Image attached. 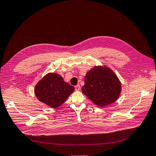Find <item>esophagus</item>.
<instances>
[{
  "mask_svg": "<svg viewBox=\"0 0 156 156\" xmlns=\"http://www.w3.org/2000/svg\"><path fill=\"white\" fill-rule=\"evenodd\" d=\"M75 90L76 91L80 90V85H77L76 86H75Z\"/></svg>",
  "mask_w": 156,
  "mask_h": 156,
  "instance_id": "34e87169",
  "label": "esophagus"
}]
</instances>
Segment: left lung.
I'll list each match as a JSON object with an SVG mask.
<instances>
[{
	"label": "left lung",
	"instance_id": "8db88e82",
	"mask_svg": "<svg viewBox=\"0 0 156 156\" xmlns=\"http://www.w3.org/2000/svg\"><path fill=\"white\" fill-rule=\"evenodd\" d=\"M82 91L95 105L103 107L119 98L122 83L109 67L95 66L86 73Z\"/></svg>",
	"mask_w": 156,
	"mask_h": 156
}]
</instances>
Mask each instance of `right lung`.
Instances as JSON below:
<instances>
[{
    "instance_id": "add662e5",
    "label": "right lung",
    "mask_w": 156,
    "mask_h": 156,
    "mask_svg": "<svg viewBox=\"0 0 156 156\" xmlns=\"http://www.w3.org/2000/svg\"><path fill=\"white\" fill-rule=\"evenodd\" d=\"M74 90L73 86L66 82L60 74L54 73L46 74L34 89V94L40 102L53 108L62 105Z\"/></svg>"
}]
</instances>
